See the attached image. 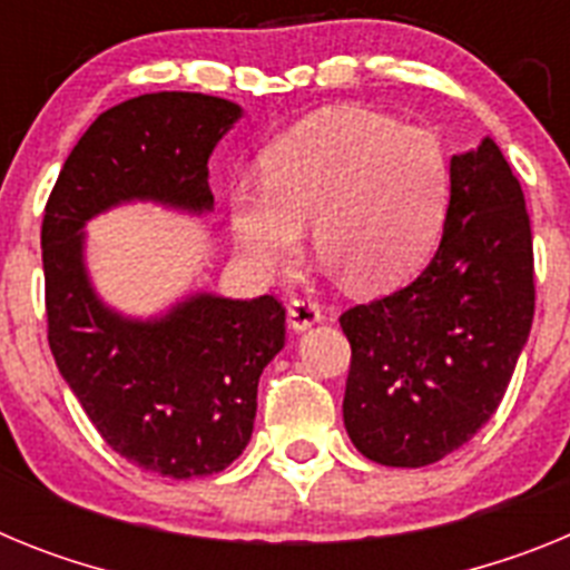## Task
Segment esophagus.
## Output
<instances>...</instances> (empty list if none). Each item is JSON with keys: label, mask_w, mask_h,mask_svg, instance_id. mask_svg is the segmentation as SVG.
I'll use <instances>...</instances> for the list:
<instances>
[{"label": "esophagus", "mask_w": 570, "mask_h": 570, "mask_svg": "<svg viewBox=\"0 0 570 570\" xmlns=\"http://www.w3.org/2000/svg\"><path fill=\"white\" fill-rule=\"evenodd\" d=\"M286 315H289V326L295 333H304L313 324L321 321V306L309 298H295L286 306Z\"/></svg>", "instance_id": "34e87169"}]
</instances>
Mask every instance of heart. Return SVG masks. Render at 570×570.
Returning <instances> with one entry per match:
<instances>
[{
    "mask_svg": "<svg viewBox=\"0 0 570 570\" xmlns=\"http://www.w3.org/2000/svg\"><path fill=\"white\" fill-rule=\"evenodd\" d=\"M448 206L450 160L433 131L338 108L264 148L261 189H232L229 229L252 269L284 272L309 226L315 255L350 289L384 292L433 255Z\"/></svg>",
    "mask_w": 570,
    "mask_h": 570,
    "instance_id": "1",
    "label": "heart"
}]
</instances>
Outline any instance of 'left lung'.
<instances>
[{"mask_svg": "<svg viewBox=\"0 0 570 570\" xmlns=\"http://www.w3.org/2000/svg\"><path fill=\"white\" fill-rule=\"evenodd\" d=\"M531 220L491 137L450 160V206L428 269L341 315L353 346L344 428L387 468H424L497 413L533 324Z\"/></svg>", "mask_w": 570, "mask_h": 570, "instance_id": "left-lung-1", "label": "left lung"}]
</instances>
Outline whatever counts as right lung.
<instances>
[{
  "label": "right lung",
  "mask_w": 570,
  "mask_h": 570,
  "mask_svg": "<svg viewBox=\"0 0 570 570\" xmlns=\"http://www.w3.org/2000/svg\"><path fill=\"white\" fill-rule=\"evenodd\" d=\"M209 94L160 91L102 111L79 137L42 220L48 344L108 448L171 479L229 468L252 439L257 379L286 335L272 295L197 292L160 318H126L94 292L82 226L131 200L212 212L209 157L240 120Z\"/></svg>",
  "instance_id": "add662e5"
}]
</instances>
